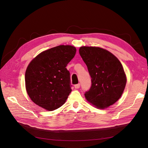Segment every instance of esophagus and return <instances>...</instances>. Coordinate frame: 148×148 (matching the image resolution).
<instances>
[{
  "label": "esophagus",
  "mask_w": 148,
  "mask_h": 148,
  "mask_svg": "<svg viewBox=\"0 0 148 148\" xmlns=\"http://www.w3.org/2000/svg\"><path fill=\"white\" fill-rule=\"evenodd\" d=\"M79 87H80V84H79V83L75 85V88L76 89H78V88H79Z\"/></svg>",
  "instance_id": "34e87169"
}]
</instances>
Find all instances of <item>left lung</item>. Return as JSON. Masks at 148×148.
Here are the masks:
<instances>
[{"mask_svg":"<svg viewBox=\"0 0 148 148\" xmlns=\"http://www.w3.org/2000/svg\"><path fill=\"white\" fill-rule=\"evenodd\" d=\"M79 53L91 78V86L84 93L87 101L101 109L114 104L127 83L122 64L112 53L100 47H81Z\"/></svg>","mask_w":148,"mask_h":148,"instance_id":"left-lung-1","label":"left lung"}]
</instances>
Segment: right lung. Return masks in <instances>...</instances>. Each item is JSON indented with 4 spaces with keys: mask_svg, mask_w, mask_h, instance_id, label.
Wrapping results in <instances>:
<instances>
[{
    "mask_svg": "<svg viewBox=\"0 0 148 148\" xmlns=\"http://www.w3.org/2000/svg\"><path fill=\"white\" fill-rule=\"evenodd\" d=\"M76 51L73 46L61 45L41 52L30 62L25 84L36 104L52 111L65 102L71 91L70 74L66 66Z\"/></svg>",
    "mask_w": 148,
    "mask_h": 148,
    "instance_id": "right-lung-1",
    "label": "right lung"
}]
</instances>
